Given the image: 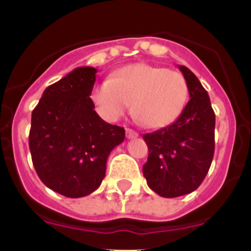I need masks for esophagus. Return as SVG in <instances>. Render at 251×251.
I'll list each match as a JSON object with an SVG mask.
<instances>
[{
    "label": "esophagus",
    "mask_w": 251,
    "mask_h": 251,
    "mask_svg": "<svg viewBox=\"0 0 251 251\" xmlns=\"http://www.w3.org/2000/svg\"><path fill=\"white\" fill-rule=\"evenodd\" d=\"M126 136H127L128 139H133V138H136V137H138V133L129 129V128H127V129H126Z\"/></svg>",
    "instance_id": "esophagus-1"
}]
</instances>
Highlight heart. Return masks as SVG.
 <instances>
[{"instance_id": "1", "label": "heart", "mask_w": 251, "mask_h": 251, "mask_svg": "<svg viewBox=\"0 0 251 251\" xmlns=\"http://www.w3.org/2000/svg\"><path fill=\"white\" fill-rule=\"evenodd\" d=\"M187 97L188 86L182 74L145 63L119 69L92 92L93 103L104 119L118 121L132 101L133 114L152 129L174 123Z\"/></svg>"}]
</instances>
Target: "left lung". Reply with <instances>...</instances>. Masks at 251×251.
Returning <instances> with one entry per match:
<instances>
[{
	"instance_id": "8db88e82",
	"label": "left lung",
	"mask_w": 251,
	"mask_h": 251,
	"mask_svg": "<svg viewBox=\"0 0 251 251\" xmlns=\"http://www.w3.org/2000/svg\"><path fill=\"white\" fill-rule=\"evenodd\" d=\"M190 101L171 126L143 136L148 159L143 166L147 185L162 197L195 191L208 172L215 151V113L207 92L188 68L178 65Z\"/></svg>"
}]
</instances>
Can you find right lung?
Wrapping results in <instances>:
<instances>
[{"instance_id": "obj_1", "label": "right lung", "mask_w": 251, "mask_h": 251, "mask_svg": "<svg viewBox=\"0 0 251 251\" xmlns=\"http://www.w3.org/2000/svg\"><path fill=\"white\" fill-rule=\"evenodd\" d=\"M97 69L81 66L48 86L32 110V163L44 185L66 197L90 195L105 177L106 159L124 128L106 123L90 99Z\"/></svg>"}]
</instances>
